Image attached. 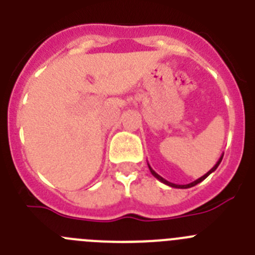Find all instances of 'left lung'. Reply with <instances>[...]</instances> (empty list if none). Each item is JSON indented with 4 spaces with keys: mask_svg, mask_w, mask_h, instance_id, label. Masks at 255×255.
Wrapping results in <instances>:
<instances>
[{
    "mask_svg": "<svg viewBox=\"0 0 255 255\" xmlns=\"http://www.w3.org/2000/svg\"><path fill=\"white\" fill-rule=\"evenodd\" d=\"M222 157H224V154L221 155V157H220V159H218V161H217V163H216L215 166H213V167H212L211 170H209L208 172L206 173V175H203V176H202V177H199V179H198V180H195V181L190 182V184H185V185H177V184H173V182H170V181H167V180H164L163 177H162V176H159L158 173L155 172V171L153 170L152 167H150L149 164H148V167H149V171H150V173H152L153 176H154L155 179H157V180H159V181H161V182H163V184H166V185L171 186V188H176V189H188V188H191V186H195V185H197V184H199V182H202V181H203L204 179H207V177H208L209 175H211L212 172H215V171H216V168H217L218 166H220L221 161H222Z\"/></svg>",
    "mask_w": 255,
    "mask_h": 255,
    "instance_id": "1",
    "label": "left lung"
}]
</instances>
